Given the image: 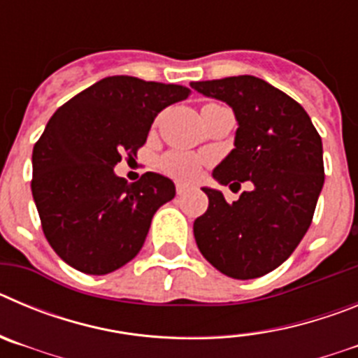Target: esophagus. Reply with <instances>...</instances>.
<instances>
[{"label":"esophagus","instance_id":"34e87169","mask_svg":"<svg viewBox=\"0 0 358 358\" xmlns=\"http://www.w3.org/2000/svg\"><path fill=\"white\" fill-rule=\"evenodd\" d=\"M188 189H189V186H188V185H182V182H177V185H176V192H177V195L186 194V192H188Z\"/></svg>","mask_w":358,"mask_h":358}]
</instances>
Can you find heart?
<instances>
[{"label": "heart", "instance_id": "b5f03b06", "mask_svg": "<svg viewBox=\"0 0 358 358\" xmlns=\"http://www.w3.org/2000/svg\"><path fill=\"white\" fill-rule=\"evenodd\" d=\"M202 164H204V159L201 156L182 150L169 152L161 159V169L181 181H192L199 177V173L202 172Z\"/></svg>", "mask_w": 358, "mask_h": 358}]
</instances>
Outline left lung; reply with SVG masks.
<instances>
[{
    "label": "left lung",
    "mask_w": 358,
    "mask_h": 358,
    "mask_svg": "<svg viewBox=\"0 0 358 358\" xmlns=\"http://www.w3.org/2000/svg\"><path fill=\"white\" fill-rule=\"evenodd\" d=\"M192 90L226 102L235 113V148L217 164L220 185L249 181L238 201L202 188L206 213L195 218L202 256L235 280L271 273L289 258L308 231L324 185L322 141L296 100L252 75L192 82Z\"/></svg>",
    "instance_id": "1"
}]
</instances>
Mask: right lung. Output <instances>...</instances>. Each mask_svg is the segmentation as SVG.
<instances>
[{"label": "right lung", "mask_w": 358, "mask_h": 358, "mask_svg": "<svg viewBox=\"0 0 358 358\" xmlns=\"http://www.w3.org/2000/svg\"><path fill=\"white\" fill-rule=\"evenodd\" d=\"M188 94L182 85L116 75L53 113L31 154V195L44 236L73 268L102 276L143 248L152 217L176 197V186L154 172L127 182L115 166L143 147L164 107Z\"/></svg>", "instance_id": "add662e5"}]
</instances>
